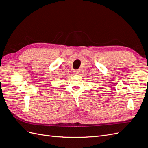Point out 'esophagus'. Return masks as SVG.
<instances>
[{
	"instance_id": "1",
	"label": "esophagus",
	"mask_w": 148,
	"mask_h": 148,
	"mask_svg": "<svg viewBox=\"0 0 148 148\" xmlns=\"http://www.w3.org/2000/svg\"><path fill=\"white\" fill-rule=\"evenodd\" d=\"M74 73L75 74H79L80 73V70L79 69H77V70H74Z\"/></svg>"
}]
</instances>
